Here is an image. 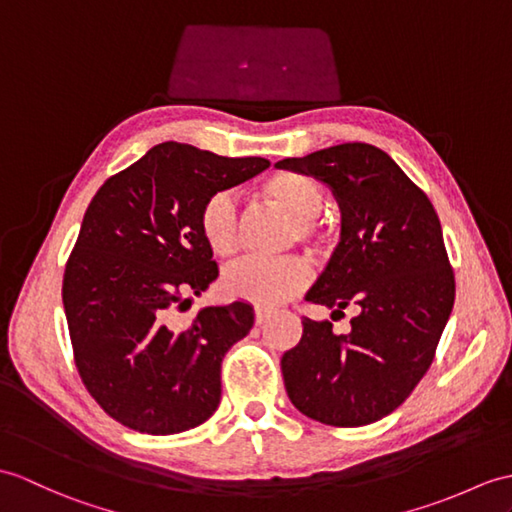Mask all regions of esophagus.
<instances>
[{"mask_svg":"<svg viewBox=\"0 0 512 512\" xmlns=\"http://www.w3.org/2000/svg\"><path fill=\"white\" fill-rule=\"evenodd\" d=\"M270 314H272V310H268V307H255V323L264 325L270 318Z\"/></svg>","mask_w":512,"mask_h":512,"instance_id":"1","label":"esophagus"}]
</instances>
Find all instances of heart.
Instances as JSON below:
<instances>
[{
	"mask_svg": "<svg viewBox=\"0 0 512 512\" xmlns=\"http://www.w3.org/2000/svg\"><path fill=\"white\" fill-rule=\"evenodd\" d=\"M261 196L296 220L292 240L310 244L318 253L329 251L334 244V229L318 216L325 202V189L316 178L281 170L261 183ZM198 233L218 259H233L237 255L240 216L229 192H216L202 202ZM307 283H310L307 261L301 257H283L272 261H242L222 277V290L231 299L275 305L301 292Z\"/></svg>",
	"mask_w": 512,
	"mask_h": 512,
	"instance_id": "1",
	"label": "heart"
}]
</instances>
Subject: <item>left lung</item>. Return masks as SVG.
I'll return each instance as SVG.
<instances>
[{
    "label": "left lung",
    "instance_id": "8db88e82",
    "mask_svg": "<svg viewBox=\"0 0 512 512\" xmlns=\"http://www.w3.org/2000/svg\"><path fill=\"white\" fill-rule=\"evenodd\" d=\"M277 168L325 183L342 213L340 242L305 301L344 316L303 318V336L281 358L294 408L336 427L384 419L408 399L430 368L454 307L456 283L441 220L421 189L384 150L340 144Z\"/></svg>",
    "mask_w": 512,
    "mask_h": 512
}]
</instances>
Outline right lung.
Listing matches in <instances>:
<instances>
[{"label":"right lung","mask_w":512,"mask_h":512,"mask_svg":"<svg viewBox=\"0 0 512 512\" xmlns=\"http://www.w3.org/2000/svg\"><path fill=\"white\" fill-rule=\"evenodd\" d=\"M268 165L165 141L89 202L65 266L63 305L82 384L130 430L178 434L218 410L222 360L251 331L253 307L209 305L185 325L172 314L218 279L198 233L202 202Z\"/></svg>","instance_id":"1"}]
</instances>
